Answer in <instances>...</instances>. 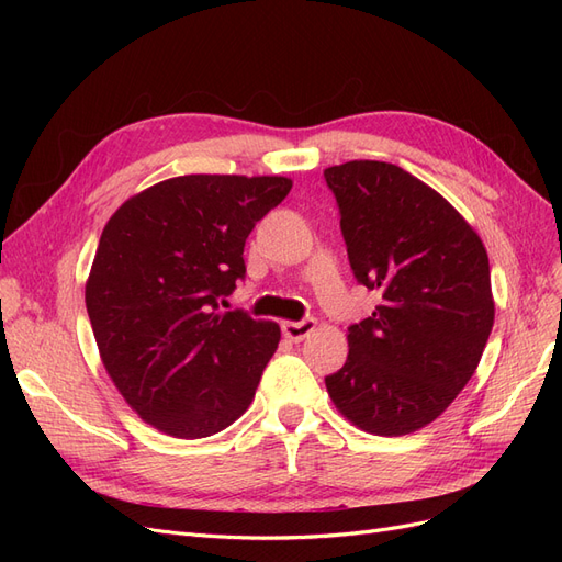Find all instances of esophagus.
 Here are the masks:
<instances>
[{"label": "esophagus", "instance_id": "obj_1", "mask_svg": "<svg viewBox=\"0 0 562 562\" xmlns=\"http://www.w3.org/2000/svg\"><path fill=\"white\" fill-rule=\"evenodd\" d=\"M316 321L314 318H302V321H283L281 323V333L283 337L291 339V342H302L304 337L314 333Z\"/></svg>", "mask_w": 562, "mask_h": 562}]
</instances>
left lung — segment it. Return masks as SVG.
Instances as JSON below:
<instances>
[{
	"mask_svg": "<svg viewBox=\"0 0 562 562\" xmlns=\"http://www.w3.org/2000/svg\"><path fill=\"white\" fill-rule=\"evenodd\" d=\"M356 281L380 293L349 326L347 363L326 378L337 411L375 436L427 427L467 386L495 323L487 252L450 203L401 166L323 171Z\"/></svg>",
	"mask_w": 562,
	"mask_h": 562,
	"instance_id": "8db88e82",
	"label": "left lung"
}]
</instances>
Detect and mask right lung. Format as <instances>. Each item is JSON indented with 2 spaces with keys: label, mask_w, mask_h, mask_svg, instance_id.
<instances>
[{
  "label": "right lung",
  "mask_w": 562,
  "mask_h": 562,
  "mask_svg": "<svg viewBox=\"0 0 562 562\" xmlns=\"http://www.w3.org/2000/svg\"><path fill=\"white\" fill-rule=\"evenodd\" d=\"M291 187L279 176H180L105 225L87 312L114 386L159 431L211 436L250 405L281 330L217 302L246 277L248 234Z\"/></svg>",
  "instance_id": "1"
}]
</instances>
